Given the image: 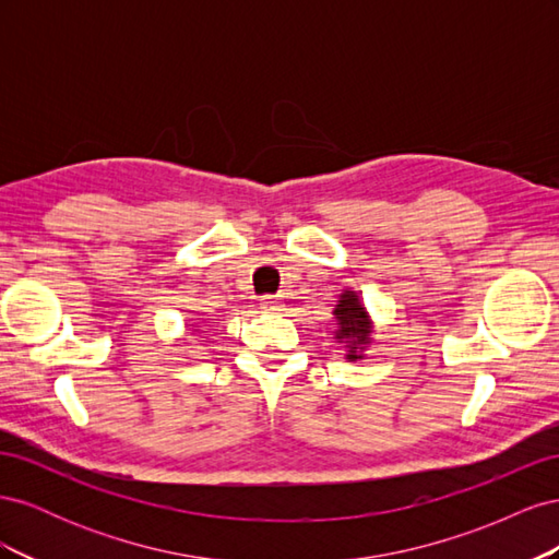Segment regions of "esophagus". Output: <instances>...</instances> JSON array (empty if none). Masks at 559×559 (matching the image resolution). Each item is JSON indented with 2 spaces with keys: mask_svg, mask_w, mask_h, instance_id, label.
Returning <instances> with one entry per match:
<instances>
[{
  "mask_svg": "<svg viewBox=\"0 0 559 559\" xmlns=\"http://www.w3.org/2000/svg\"><path fill=\"white\" fill-rule=\"evenodd\" d=\"M280 306H282V302H280V298H263V310H267V312H275V310H280Z\"/></svg>",
  "mask_w": 559,
  "mask_h": 559,
  "instance_id": "obj_1",
  "label": "esophagus"
}]
</instances>
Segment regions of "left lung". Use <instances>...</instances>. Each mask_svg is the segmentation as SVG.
Listing matches in <instances>:
<instances>
[{
  "label": "left lung",
  "mask_w": 559,
  "mask_h": 559,
  "mask_svg": "<svg viewBox=\"0 0 559 559\" xmlns=\"http://www.w3.org/2000/svg\"><path fill=\"white\" fill-rule=\"evenodd\" d=\"M333 337L337 345H343L345 359L361 361L366 357V349L373 345L376 335V324L373 319H370V312L366 310L361 296L352 289H343L333 308Z\"/></svg>",
  "instance_id": "1"
}]
</instances>
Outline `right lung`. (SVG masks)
Returning <instances> with one entry per match:
<instances>
[{
	"instance_id": "add662e5",
	"label": "right lung",
	"mask_w": 559,
	"mask_h": 559,
	"mask_svg": "<svg viewBox=\"0 0 559 559\" xmlns=\"http://www.w3.org/2000/svg\"><path fill=\"white\" fill-rule=\"evenodd\" d=\"M189 326H193V331H200V324H189Z\"/></svg>"
}]
</instances>
